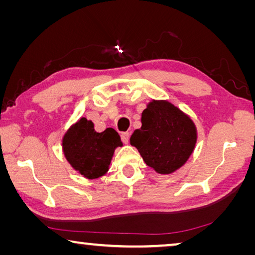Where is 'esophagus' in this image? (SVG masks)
<instances>
[{
    "mask_svg": "<svg viewBox=\"0 0 255 255\" xmlns=\"http://www.w3.org/2000/svg\"><path fill=\"white\" fill-rule=\"evenodd\" d=\"M129 138H130V133H129L128 131H125V132H122V139L125 144H128L129 141Z\"/></svg>",
    "mask_w": 255,
    "mask_h": 255,
    "instance_id": "1",
    "label": "esophagus"
}]
</instances>
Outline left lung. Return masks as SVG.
Returning <instances> with one entry per match:
<instances>
[{
    "label": "left lung",
    "instance_id": "obj_1",
    "mask_svg": "<svg viewBox=\"0 0 255 255\" xmlns=\"http://www.w3.org/2000/svg\"><path fill=\"white\" fill-rule=\"evenodd\" d=\"M197 141L195 124L167 101H152L141 114V127L130 137L149 167L170 174L188 161Z\"/></svg>",
    "mask_w": 255,
    "mask_h": 255
}]
</instances>
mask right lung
I'll return each instance as SVG.
<instances>
[{"mask_svg": "<svg viewBox=\"0 0 255 255\" xmlns=\"http://www.w3.org/2000/svg\"><path fill=\"white\" fill-rule=\"evenodd\" d=\"M123 146L114 128L97 132L91 120L81 118L63 138V150L71 165L88 179H97L109 170L116 147Z\"/></svg>", "mask_w": 255, "mask_h": 255, "instance_id": "obj_1", "label": "right lung"}]
</instances>
